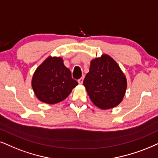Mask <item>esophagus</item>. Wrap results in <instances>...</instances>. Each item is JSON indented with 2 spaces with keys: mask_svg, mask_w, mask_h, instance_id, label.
<instances>
[{
  "mask_svg": "<svg viewBox=\"0 0 158 158\" xmlns=\"http://www.w3.org/2000/svg\"><path fill=\"white\" fill-rule=\"evenodd\" d=\"M83 80H84V77L80 78L79 79H78V82H79V84H80V85H81V84L83 83Z\"/></svg>",
  "mask_w": 158,
  "mask_h": 158,
  "instance_id": "1",
  "label": "esophagus"
}]
</instances>
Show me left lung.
<instances>
[{
    "label": "left lung",
    "instance_id": "obj_1",
    "mask_svg": "<svg viewBox=\"0 0 158 158\" xmlns=\"http://www.w3.org/2000/svg\"><path fill=\"white\" fill-rule=\"evenodd\" d=\"M83 85L94 104L108 109L123 101L127 80L117 63L109 55H103L91 61Z\"/></svg>",
    "mask_w": 158,
    "mask_h": 158
}]
</instances>
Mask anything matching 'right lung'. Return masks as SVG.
Segmentation results:
<instances>
[{
  "label": "right lung",
  "instance_id": "right-lung-1",
  "mask_svg": "<svg viewBox=\"0 0 158 158\" xmlns=\"http://www.w3.org/2000/svg\"><path fill=\"white\" fill-rule=\"evenodd\" d=\"M77 85L61 57H48L36 69L32 79L36 97L49 104L63 101Z\"/></svg>",
  "mask_w": 158,
  "mask_h": 158
}]
</instances>
